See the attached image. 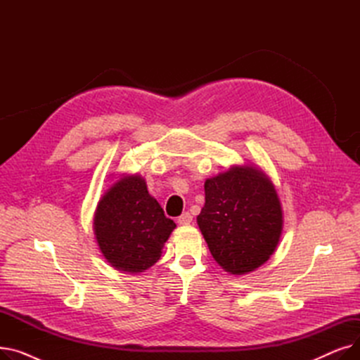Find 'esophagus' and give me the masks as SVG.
<instances>
[{
	"mask_svg": "<svg viewBox=\"0 0 360 360\" xmlns=\"http://www.w3.org/2000/svg\"><path fill=\"white\" fill-rule=\"evenodd\" d=\"M193 221V216H191V213H182L179 217H178V223L179 224H182V226H186V224H190Z\"/></svg>",
	"mask_w": 360,
	"mask_h": 360,
	"instance_id": "esophagus-1",
	"label": "esophagus"
}]
</instances>
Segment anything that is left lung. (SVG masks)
I'll list each match as a JSON object with an SVG mask.
<instances>
[{"label": "left lung", "instance_id": "obj_1", "mask_svg": "<svg viewBox=\"0 0 360 360\" xmlns=\"http://www.w3.org/2000/svg\"><path fill=\"white\" fill-rule=\"evenodd\" d=\"M204 191L197 223L213 258L231 274L258 269L274 252L283 229L271 181L258 167L232 166L207 179Z\"/></svg>", "mask_w": 360, "mask_h": 360}]
</instances>
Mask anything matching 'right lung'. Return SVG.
<instances>
[{"label": "right lung", "instance_id": "add662e5", "mask_svg": "<svg viewBox=\"0 0 360 360\" xmlns=\"http://www.w3.org/2000/svg\"><path fill=\"white\" fill-rule=\"evenodd\" d=\"M94 235L112 267L141 273L159 261L163 245L176 228L147 191L140 175L110 185L94 213Z\"/></svg>", "mask_w": 360, "mask_h": 360}]
</instances>
